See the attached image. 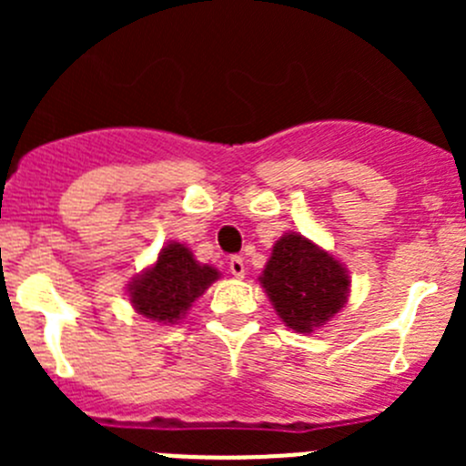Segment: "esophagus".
Returning <instances> with one entry per match:
<instances>
[{
  "label": "esophagus",
  "mask_w": 466,
  "mask_h": 466,
  "mask_svg": "<svg viewBox=\"0 0 466 466\" xmlns=\"http://www.w3.org/2000/svg\"><path fill=\"white\" fill-rule=\"evenodd\" d=\"M229 272H232L234 277H243L246 275V261H243L241 257H232V259H229Z\"/></svg>",
  "instance_id": "obj_1"
}]
</instances>
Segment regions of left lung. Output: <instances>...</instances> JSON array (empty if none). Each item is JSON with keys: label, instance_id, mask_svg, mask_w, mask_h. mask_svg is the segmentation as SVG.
<instances>
[{"label": "left lung", "instance_id": "left-lung-1", "mask_svg": "<svg viewBox=\"0 0 466 466\" xmlns=\"http://www.w3.org/2000/svg\"><path fill=\"white\" fill-rule=\"evenodd\" d=\"M259 281L286 327L309 333L336 316L347 302L350 275L329 252L302 234L275 243Z\"/></svg>", "mask_w": 466, "mask_h": 466}]
</instances>
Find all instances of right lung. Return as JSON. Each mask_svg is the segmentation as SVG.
I'll return each mask as SVG.
<instances>
[{"label":"right lung","mask_w":466,"mask_h":466,"mask_svg":"<svg viewBox=\"0 0 466 466\" xmlns=\"http://www.w3.org/2000/svg\"><path fill=\"white\" fill-rule=\"evenodd\" d=\"M216 279V268L198 263L189 248L173 241L162 248L155 266L130 284V304L148 320L173 324Z\"/></svg>","instance_id":"add662e5"}]
</instances>
